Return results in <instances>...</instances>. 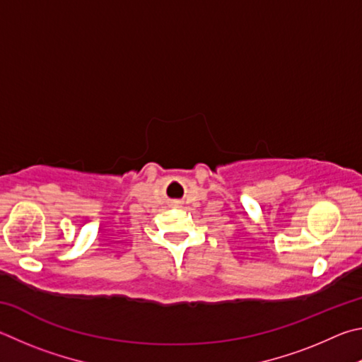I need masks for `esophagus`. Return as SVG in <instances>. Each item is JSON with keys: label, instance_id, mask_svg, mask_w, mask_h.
<instances>
[{"label": "esophagus", "instance_id": "34e87169", "mask_svg": "<svg viewBox=\"0 0 362 362\" xmlns=\"http://www.w3.org/2000/svg\"><path fill=\"white\" fill-rule=\"evenodd\" d=\"M180 204H181L180 200H173V202H171V205H173V206H177V205H180Z\"/></svg>", "mask_w": 362, "mask_h": 362}]
</instances>
